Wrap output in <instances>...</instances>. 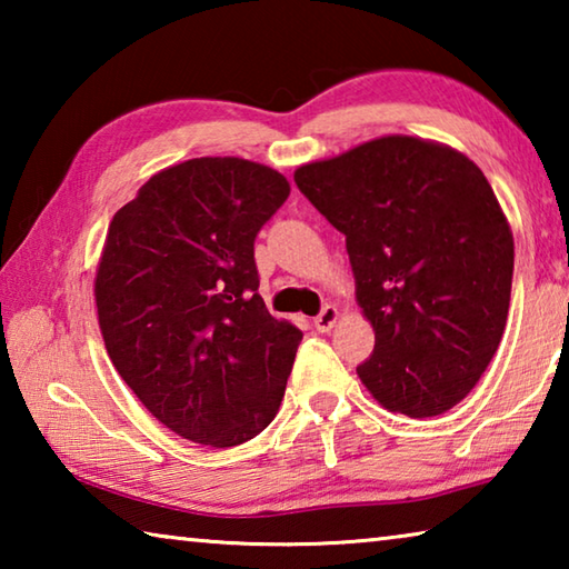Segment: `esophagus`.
Masks as SVG:
<instances>
[{
    "instance_id": "1",
    "label": "esophagus",
    "mask_w": 569,
    "mask_h": 569,
    "mask_svg": "<svg viewBox=\"0 0 569 569\" xmlns=\"http://www.w3.org/2000/svg\"><path fill=\"white\" fill-rule=\"evenodd\" d=\"M336 321H339V308L329 303V306H323V311L319 316H316L313 326H316V331H331Z\"/></svg>"
}]
</instances>
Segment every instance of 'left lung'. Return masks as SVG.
<instances>
[{
	"mask_svg": "<svg viewBox=\"0 0 569 569\" xmlns=\"http://www.w3.org/2000/svg\"><path fill=\"white\" fill-rule=\"evenodd\" d=\"M298 190L346 236L373 353L356 373L383 409L439 417L502 341L515 238L485 172L445 142L383 134L296 168Z\"/></svg>",
	"mask_w": 569,
	"mask_h": 569,
	"instance_id": "left-lung-1",
	"label": "left lung"
}]
</instances>
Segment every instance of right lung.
<instances>
[{"instance_id": "right-lung-1", "label": "right lung", "mask_w": 569, "mask_h": 569, "mask_svg": "<svg viewBox=\"0 0 569 569\" xmlns=\"http://www.w3.org/2000/svg\"><path fill=\"white\" fill-rule=\"evenodd\" d=\"M288 192L261 162L192 158L110 220L94 276L104 349L142 407L196 445H243L283 401L303 333L258 296L253 240Z\"/></svg>"}]
</instances>
